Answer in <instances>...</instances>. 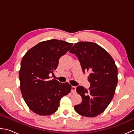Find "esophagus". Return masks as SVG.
<instances>
[{"label":"esophagus","mask_w":134,"mask_h":134,"mask_svg":"<svg viewBox=\"0 0 134 134\" xmlns=\"http://www.w3.org/2000/svg\"><path fill=\"white\" fill-rule=\"evenodd\" d=\"M76 92V87L75 86H72L71 87V92L74 93Z\"/></svg>","instance_id":"esophagus-1"}]
</instances>
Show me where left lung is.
<instances>
[{"instance_id":"8db88e82","label":"left lung","mask_w":134,"mask_h":134,"mask_svg":"<svg viewBox=\"0 0 134 134\" xmlns=\"http://www.w3.org/2000/svg\"><path fill=\"white\" fill-rule=\"evenodd\" d=\"M69 52L78 57L83 72H90L89 89L76 87L82 101L75 105L74 109L81 116L96 117L106 109L114 96L118 82V67L109 53L92 42H78Z\"/></svg>"}]
</instances>
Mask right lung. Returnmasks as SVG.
<instances>
[{
	"label": "right lung",
	"instance_id": "add662e5",
	"mask_svg": "<svg viewBox=\"0 0 134 134\" xmlns=\"http://www.w3.org/2000/svg\"><path fill=\"white\" fill-rule=\"evenodd\" d=\"M72 45L56 39L41 41L22 58L19 71L20 89L27 107L36 114H53L58 110L60 99L71 92L70 83L51 80L49 75H54L60 58Z\"/></svg>",
	"mask_w": 134,
	"mask_h": 134
}]
</instances>
